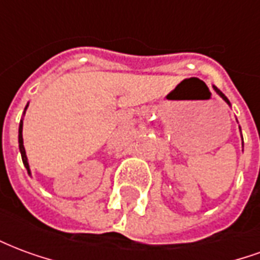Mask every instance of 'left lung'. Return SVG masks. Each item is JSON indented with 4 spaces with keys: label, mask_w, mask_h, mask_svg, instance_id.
Segmentation results:
<instances>
[{
    "label": "left lung",
    "mask_w": 260,
    "mask_h": 260,
    "mask_svg": "<svg viewBox=\"0 0 260 260\" xmlns=\"http://www.w3.org/2000/svg\"><path fill=\"white\" fill-rule=\"evenodd\" d=\"M213 87H214V90H216V91H217V94H218V96H220V97H221V99H223V100H224V102H225V103H227V104H229V106H230V102H229V99H227V97H225V96H224V94H223V93H221V91H220V90H218V89H217V87H216V86H213Z\"/></svg>",
    "instance_id": "1"
}]
</instances>
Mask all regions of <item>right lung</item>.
I'll return each instance as SVG.
<instances>
[{
    "mask_svg": "<svg viewBox=\"0 0 260 260\" xmlns=\"http://www.w3.org/2000/svg\"><path fill=\"white\" fill-rule=\"evenodd\" d=\"M26 108H27V106H26ZM22 129H23V121H20V124H19V150H20V156H22V161H23V164H25L27 173L30 174V169H29V163H27V157H26L25 146H23V136H22Z\"/></svg>",
    "mask_w": 260,
    "mask_h": 260,
    "instance_id": "obj_1",
    "label": "right lung"
}]
</instances>
